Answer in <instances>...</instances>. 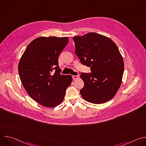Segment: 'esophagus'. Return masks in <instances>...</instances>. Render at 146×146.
Returning <instances> with one entry per match:
<instances>
[{"label": "esophagus", "instance_id": "obj_1", "mask_svg": "<svg viewBox=\"0 0 146 146\" xmlns=\"http://www.w3.org/2000/svg\"><path fill=\"white\" fill-rule=\"evenodd\" d=\"M72 78H73V80H77L78 78V76H77V75H76V76H72Z\"/></svg>", "mask_w": 146, "mask_h": 146}]
</instances>
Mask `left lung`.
<instances>
[{"mask_svg":"<svg viewBox=\"0 0 146 146\" xmlns=\"http://www.w3.org/2000/svg\"><path fill=\"white\" fill-rule=\"evenodd\" d=\"M75 53L91 73H82L84 86L81 96L88 102L99 104L112 99L121 86L124 70L122 56L110 38L90 32L73 37Z\"/></svg>","mask_w":146,"mask_h":146,"instance_id":"obj_1","label":"left lung"}]
</instances>
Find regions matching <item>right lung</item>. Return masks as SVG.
Segmentation results:
<instances>
[{
	"label": "right lung",
	"mask_w": 146,
	"mask_h": 146,
	"mask_svg": "<svg viewBox=\"0 0 146 146\" xmlns=\"http://www.w3.org/2000/svg\"><path fill=\"white\" fill-rule=\"evenodd\" d=\"M68 37H40L27 46L18 64V73L28 95L47 108L63 101L71 84L70 75L60 74L58 56L67 45Z\"/></svg>",
	"instance_id": "1"
}]
</instances>
